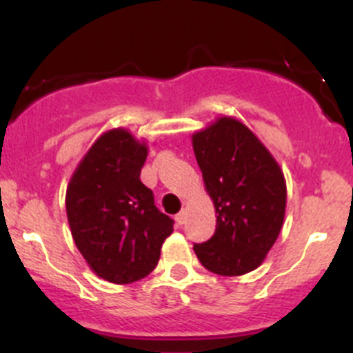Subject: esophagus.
I'll return each mask as SVG.
<instances>
[{"label": "esophagus", "instance_id": "1", "mask_svg": "<svg viewBox=\"0 0 353 353\" xmlns=\"http://www.w3.org/2000/svg\"><path fill=\"white\" fill-rule=\"evenodd\" d=\"M186 220H188V212L186 210H183V212H179L176 215V222L179 223V225H183V223H186Z\"/></svg>", "mask_w": 353, "mask_h": 353}]
</instances>
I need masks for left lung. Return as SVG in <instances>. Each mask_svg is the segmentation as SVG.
I'll list each match as a JSON object with an SVG mask.
<instances>
[{"label":"left lung","mask_w":353,"mask_h":353,"mask_svg":"<svg viewBox=\"0 0 353 353\" xmlns=\"http://www.w3.org/2000/svg\"><path fill=\"white\" fill-rule=\"evenodd\" d=\"M193 150L216 213L212 239L194 244L201 265L222 276H239L265 261L283 225L285 177L259 138L222 116L193 134Z\"/></svg>","instance_id":"8db88e82"}]
</instances>
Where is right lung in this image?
I'll return each instance as SVG.
<instances>
[{"label":"right lung","mask_w":353,"mask_h":353,"mask_svg":"<svg viewBox=\"0 0 353 353\" xmlns=\"http://www.w3.org/2000/svg\"><path fill=\"white\" fill-rule=\"evenodd\" d=\"M145 141L124 128L105 131L80 160L66 190L71 236L92 272L110 283L147 276L174 220L155 206L140 181Z\"/></svg>","instance_id":"obj_1"}]
</instances>
